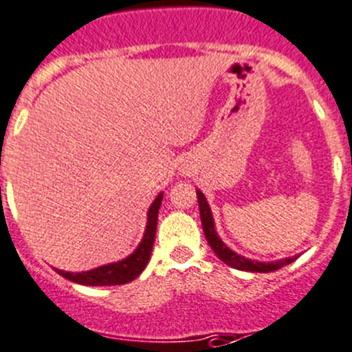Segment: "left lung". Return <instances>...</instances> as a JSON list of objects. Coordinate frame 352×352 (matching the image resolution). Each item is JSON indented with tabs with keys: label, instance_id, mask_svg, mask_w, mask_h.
Masks as SVG:
<instances>
[{
	"label": "left lung",
	"instance_id": "left-lung-1",
	"mask_svg": "<svg viewBox=\"0 0 352 352\" xmlns=\"http://www.w3.org/2000/svg\"><path fill=\"white\" fill-rule=\"evenodd\" d=\"M196 196H198V203H199V215H201L203 231H205V236L206 239H208L210 246H212V250L215 252L217 257L221 258L224 264L231 265V267L234 269H239V271L271 272V271H276V269H281L283 265H288L290 262L295 261V257H290V258H281V261H276V262H257V261H250V258H245L241 257V255L234 254V252H232L231 248H228V246L224 245V241L217 236L215 226H213L212 210H210L203 192L196 191Z\"/></svg>",
	"mask_w": 352,
	"mask_h": 352
}]
</instances>
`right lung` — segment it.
I'll return each instance as SVG.
<instances>
[{"label":"right lung","mask_w":352,"mask_h":352,"mask_svg":"<svg viewBox=\"0 0 352 352\" xmlns=\"http://www.w3.org/2000/svg\"><path fill=\"white\" fill-rule=\"evenodd\" d=\"M161 199L163 195H157L154 203L151 205L149 213H147V228L146 234H144L142 241H140L139 248H137L130 257L123 258L114 264L102 265V267L91 269L87 272H65L58 271L60 276H64L65 280L74 281L80 285H90V287H109V285H124L128 281L135 280L137 276L146 269L147 262L151 258V252H153L154 236H156V226H157V212H160Z\"/></svg>","instance_id":"right-lung-1"}]
</instances>
